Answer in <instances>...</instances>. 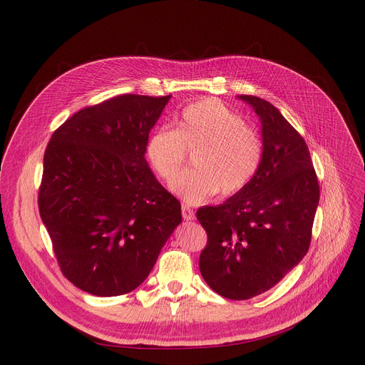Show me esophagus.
Here are the masks:
<instances>
[{"instance_id": "1", "label": "esophagus", "mask_w": 365, "mask_h": 365, "mask_svg": "<svg viewBox=\"0 0 365 365\" xmlns=\"http://www.w3.org/2000/svg\"><path fill=\"white\" fill-rule=\"evenodd\" d=\"M182 216H183V219L185 220H194L195 219V213H194V210L190 208L189 205H182Z\"/></svg>"}]
</instances>
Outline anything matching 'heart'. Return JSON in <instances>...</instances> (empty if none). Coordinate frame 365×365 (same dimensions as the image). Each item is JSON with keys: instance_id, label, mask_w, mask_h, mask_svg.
I'll return each mask as SVG.
<instances>
[{"instance_id": "b5f03b06", "label": "heart", "mask_w": 365, "mask_h": 365, "mask_svg": "<svg viewBox=\"0 0 365 365\" xmlns=\"http://www.w3.org/2000/svg\"><path fill=\"white\" fill-rule=\"evenodd\" d=\"M192 152V165L173 182V192L187 204L240 192L253 180L263 160V142L256 128L222 102L207 98L187 105L176 128H158L146 142L150 168L171 182Z\"/></svg>"}]
</instances>
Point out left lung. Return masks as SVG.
I'll list each match as a JSON object with an SVG mask.
<instances>
[{"mask_svg":"<svg viewBox=\"0 0 365 365\" xmlns=\"http://www.w3.org/2000/svg\"><path fill=\"white\" fill-rule=\"evenodd\" d=\"M262 121L263 160L240 192L201 207L207 232L200 271L210 289L231 300L256 297L277 285L308 253L319 185L308 145L267 101L242 94Z\"/></svg>","mask_w":365,"mask_h":365,"instance_id":"obj_1","label":"left lung"}]
</instances>
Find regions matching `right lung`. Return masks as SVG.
<instances>
[{
    "label": "right lung",
    "mask_w": 365,
    "mask_h": 365,
    "mask_svg": "<svg viewBox=\"0 0 365 365\" xmlns=\"http://www.w3.org/2000/svg\"><path fill=\"white\" fill-rule=\"evenodd\" d=\"M171 96L120 94L73 113L44 152L38 208L66 279L94 296L133 292L182 222L146 142Z\"/></svg>",
    "instance_id": "1"
}]
</instances>
